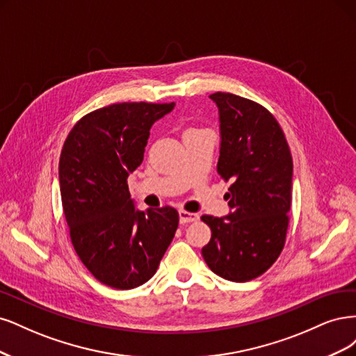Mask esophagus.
I'll return each instance as SVG.
<instances>
[{
    "label": "esophagus",
    "instance_id": "obj_1",
    "mask_svg": "<svg viewBox=\"0 0 356 356\" xmlns=\"http://www.w3.org/2000/svg\"><path fill=\"white\" fill-rule=\"evenodd\" d=\"M179 219H180V223H191V222H197L200 219V216L195 214V213L180 210L179 211Z\"/></svg>",
    "mask_w": 356,
    "mask_h": 356
}]
</instances>
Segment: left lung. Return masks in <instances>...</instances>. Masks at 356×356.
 I'll list each match as a JSON object with an SVG mask.
<instances>
[{"instance_id":"1","label":"left lung","mask_w":356,"mask_h":356,"mask_svg":"<svg viewBox=\"0 0 356 356\" xmlns=\"http://www.w3.org/2000/svg\"><path fill=\"white\" fill-rule=\"evenodd\" d=\"M219 108L217 173L231 181L226 217L202 216L211 229L202 257L219 277L247 282L281 254L291 207L293 158L282 129L259 103L232 93L211 95Z\"/></svg>"}]
</instances>
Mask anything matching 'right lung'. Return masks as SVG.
I'll use <instances>...</instances> for the list:
<instances>
[{"label": "right lung", "mask_w": 356, "mask_h": 356, "mask_svg": "<svg viewBox=\"0 0 356 356\" xmlns=\"http://www.w3.org/2000/svg\"><path fill=\"white\" fill-rule=\"evenodd\" d=\"M175 103L124 102L87 113L59 161L72 245L93 277L117 290L151 280L179 226L173 207L139 211L127 179L143 161L149 130Z\"/></svg>", "instance_id": "1"}]
</instances>
